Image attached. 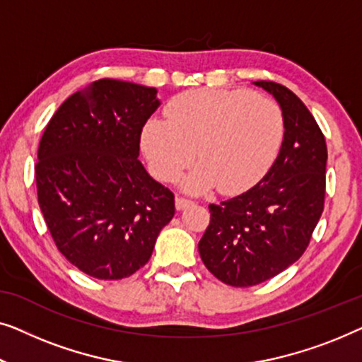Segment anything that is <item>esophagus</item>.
I'll return each instance as SVG.
<instances>
[{
    "instance_id": "obj_1",
    "label": "esophagus",
    "mask_w": 362,
    "mask_h": 362,
    "mask_svg": "<svg viewBox=\"0 0 362 362\" xmlns=\"http://www.w3.org/2000/svg\"><path fill=\"white\" fill-rule=\"evenodd\" d=\"M192 200H187V198H182V197H177L175 198V208H177V210H185V208L187 206H190L192 205Z\"/></svg>"
}]
</instances>
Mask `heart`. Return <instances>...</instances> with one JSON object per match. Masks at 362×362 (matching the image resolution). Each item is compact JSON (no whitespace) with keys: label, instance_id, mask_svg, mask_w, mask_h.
Wrapping results in <instances>:
<instances>
[{"label":"heart","instance_id":"heart-1","mask_svg":"<svg viewBox=\"0 0 362 362\" xmlns=\"http://www.w3.org/2000/svg\"><path fill=\"white\" fill-rule=\"evenodd\" d=\"M167 120L151 119L141 146L152 172L174 182L198 152L202 164L182 185L203 193L218 185L228 195L241 193L267 174L284 141V115L276 101L247 90H192L177 95Z\"/></svg>","mask_w":362,"mask_h":362}]
</instances>
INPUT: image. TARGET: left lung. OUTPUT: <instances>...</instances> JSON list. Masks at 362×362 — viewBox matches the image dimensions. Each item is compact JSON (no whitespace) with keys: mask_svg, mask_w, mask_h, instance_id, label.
Instances as JSON below:
<instances>
[{"mask_svg":"<svg viewBox=\"0 0 362 362\" xmlns=\"http://www.w3.org/2000/svg\"><path fill=\"white\" fill-rule=\"evenodd\" d=\"M284 115V141L262 180L210 205V225L198 243L203 264L233 287H251L302 257L323 213L327 142L307 106L287 86L254 81Z\"/></svg>","mask_w":362,"mask_h":362,"instance_id":"1","label":"left lung"}]
</instances>
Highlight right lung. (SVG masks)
<instances>
[{
    "label": "right lung",
    "instance_id": "1",
    "mask_svg": "<svg viewBox=\"0 0 362 362\" xmlns=\"http://www.w3.org/2000/svg\"><path fill=\"white\" fill-rule=\"evenodd\" d=\"M159 105L152 86L96 80L60 105L40 139V211L59 251L95 279L139 271L174 218V193L137 160L141 131Z\"/></svg>",
    "mask_w": 362,
    "mask_h": 362
}]
</instances>
